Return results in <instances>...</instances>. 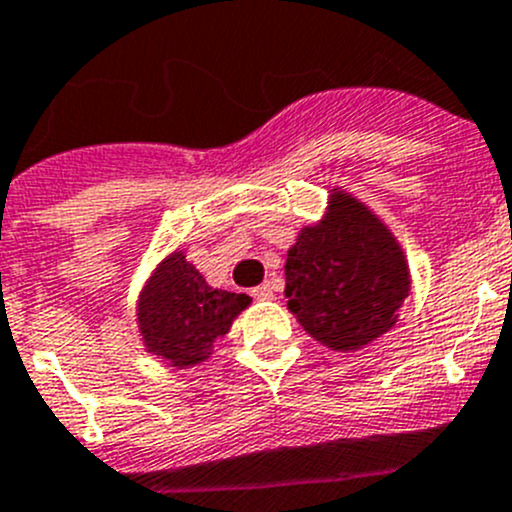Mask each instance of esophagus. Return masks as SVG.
Returning a JSON list of instances; mask_svg holds the SVG:
<instances>
[{"label": "esophagus", "mask_w": 512, "mask_h": 512, "mask_svg": "<svg viewBox=\"0 0 512 512\" xmlns=\"http://www.w3.org/2000/svg\"><path fill=\"white\" fill-rule=\"evenodd\" d=\"M251 294H253V299H259V301L274 299V284H271V281H264V284L256 286V289H253Z\"/></svg>", "instance_id": "34e87169"}]
</instances>
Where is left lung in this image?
I'll return each instance as SVG.
<instances>
[{
	"instance_id": "obj_1",
	"label": "left lung",
	"mask_w": 512,
	"mask_h": 512,
	"mask_svg": "<svg viewBox=\"0 0 512 512\" xmlns=\"http://www.w3.org/2000/svg\"><path fill=\"white\" fill-rule=\"evenodd\" d=\"M407 291L410 274L397 241L344 193H334L329 216L304 228L286 259L289 309L332 349H362L389 332Z\"/></svg>"
}]
</instances>
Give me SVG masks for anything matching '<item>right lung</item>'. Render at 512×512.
Segmentation results:
<instances>
[{
	"instance_id": "add662e5",
	"label": "right lung",
	"mask_w": 512,
	"mask_h": 512,
	"mask_svg": "<svg viewBox=\"0 0 512 512\" xmlns=\"http://www.w3.org/2000/svg\"><path fill=\"white\" fill-rule=\"evenodd\" d=\"M251 304L246 294L218 291L183 253H173L150 279L138 309L145 347L175 367L203 362L233 316Z\"/></svg>"
}]
</instances>
